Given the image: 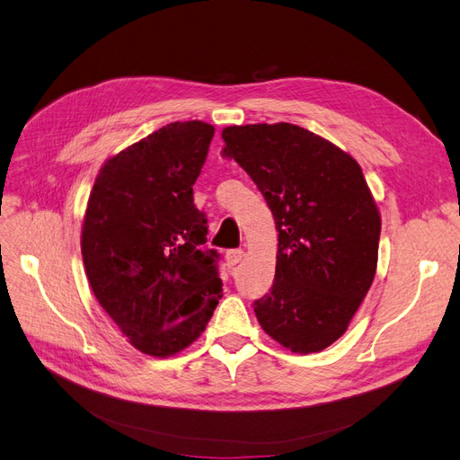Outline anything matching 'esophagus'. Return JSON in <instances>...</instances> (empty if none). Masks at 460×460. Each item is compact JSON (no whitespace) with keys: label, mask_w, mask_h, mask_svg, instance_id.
Listing matches in <instances>:
<instances>
[{"label":"esophagus","mask_w":460,"mask_h":460,"mask_svg":"<svg viewBox=\"0 0 460 460\" xmlns=\"http://www.w3.org/2000/svg\"><path fill=\"white\" fill-rule=\"evenodd\" d=\"M225 259L228 267H235V264L243 259V249H230V252H226Z\"/></svg>","instance_id":"1"}]
</instances>
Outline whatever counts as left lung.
<instances>
[{
	"instance_id": "obj_1",
	"label": "left lung",
	"mask_w": 460,
	"mask_h": 460,
	"mask_svg": "<svg viewBox=\"0 0 460 460\" xmlns=\"http://www.w3.org/2000/svg\"><path fill=\"white\" fill-rule=\"evenodd\" d=\"M225 155L252 176L278 230L276 274L253 309L286 349L340 340L372 286L382 220L358 163L297 124L222 130Z\"/></svg>"
}]
</instances>
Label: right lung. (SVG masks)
I'll use <instances>...</instances> for the list:
<instances>
[{
	"label": "right lung",
	"instance_id": "obj_1",
	"mask_svg": "<svg viewBox=\"0 0 460 460\" xmlns=\"http://www.w3.org/2000/svg\"><path fill=\"white\" fill-rule=\"evenodd\" d=\"M215 128L171 122L105 161L82 225L93 296L124 336L151 357L196 341L222 297L218 253L193 184Z\"/></svg>",
	"mask_w": 460,
	"mask_h": 460
}]
</instances>
